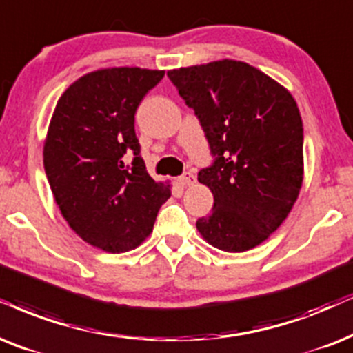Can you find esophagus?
Segmentation results:
<instances>
[{"instance_id": "esophagus-1", "label": "esophagus", "mask_w": 353, "mask_h": 353, "mask_svg": "<svg viewBox=\"0 0 353 353\" xmlns=\"http://www.w3.org/2000/svg\"><path fill=\"white\" fill-rule=\"evenodd\" d=\"M179 184L184 185V187L195 184V176H194V174H192V172H184V174H182V176L179 177Z\"/></svg>"}]
</instances>
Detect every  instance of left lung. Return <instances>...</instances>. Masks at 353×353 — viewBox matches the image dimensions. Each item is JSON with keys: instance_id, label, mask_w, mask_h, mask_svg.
Instances as JSON below:
<instances>
[{"instance_id": "left-lung-1", "label": "left lung", "mask_w": 353, "mask_h": 353, "mask_svg": "<svg viewBox=\"0 0 353 353\" xmlns=\"http://www.w3.org/2000/svg\"><path fill=\"white\" fill-rule=\"evenodd\" d=\"M200 120L212 166L199 182L213 210L197 220L207 243L226 252L259 246L282 225L303 184V122L293 96L236 60L168 71Z\"/></svg>"}]
</instances>
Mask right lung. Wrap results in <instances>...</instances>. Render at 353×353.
Listing matches in <instances>:
<instances>
[{
	"mask_svg": "<svg viewBox=\"0 0 353 353\" xmlns=\"http://www.w3.org/2000/svg\"><path fill=\"white\" fill-rule=\"evenodd\" d=\"M163 77L137 66L84 74L58 99L48 125L43 168L58 208L79 238L105 252L140 246L171 197V185L146 172L135 135L138 105Z\"/></svg>",
	"mask_w": 353,
	"mask_h": 353,
	"instance_id": "right-lung-1",
	"label": "right lung"
}]
</instances>
